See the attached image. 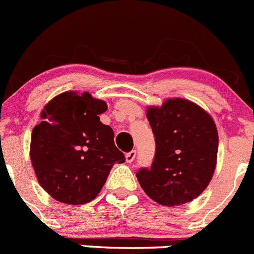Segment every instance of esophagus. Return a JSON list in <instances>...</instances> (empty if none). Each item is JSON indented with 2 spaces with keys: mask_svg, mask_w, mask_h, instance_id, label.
I'll list each match as a JSON object with an SVG mask.
<instances>
[{
  "mask_svg": "<svg viewBox=\"0 0 254 254\" xmlns=\"http://www.w3.org/2000/svg\"><path fill=\"white\" fill-rule=\"evenodd\" d=\"M135 156H136V151L131 150V151H129V153H127V155H125V159H127V163H131L132 160L135 159Z\"/></svg>",
  "mask_w": 254,
  "mask_h": 254,
  "instance_id": "1",
  "label": "esophagus"
}]
</instances>
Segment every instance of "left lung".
Instances as JSON below:
<instances>
[{"instance_id":"8db88e82","label":"left lung","mask_w":254,"mask_h":254,"mask_svg":"<svg viewBox=\"0 0 254 254\" xmlns=\"http://www.w3.org/2000/svg\"><path fill=\"white\" fill-rule=\"evenodd\" d=\"M146 118L155 136L150 169L136 173L140 187L154 202L175 207L204 191L217 165L218 131L212 116L187 99H168L149 106Z\"/></svg>"}]
</instances>
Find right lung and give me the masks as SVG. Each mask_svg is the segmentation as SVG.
<instances>
[{
  "mask_svg": "<svg viewBox=\"0 0 254 254\" xmlns=\"http://www.w3.org/2000/svg\"><path fill=\"white\" fill-rule=\"evenodd\" d=\"M105 101L65 91L45 105L31 134L30 158L40 186L65 204L89 203L100 193L115 163L125 156L114 131L100 122Z\"/></svg>",
  "mask_w": 254,
  "mask_h": 254,
  "instance_id": "1",
  "label": "right lung"
}]
</instances>
